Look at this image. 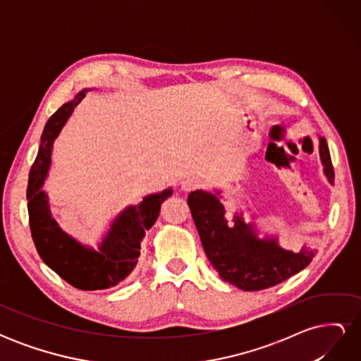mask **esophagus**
<instances>
[{"instance_id":"esophagus-1","label":"esophagus","mask_w":361,"mask_h":361,"mask_svg":"<svg viewBox=\"0 0 361 361\" xmlns=\"http://www.w3.org/2000/svg\"><path fill=\"white\" fill-rule=\"evenodd\" d=\"M202 179H199V178H187V179H183L182 182H180V190L182 191H192V190H197V188H200L202 187Z\"/></svg>"}]
</instances>
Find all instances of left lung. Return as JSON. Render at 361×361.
I'll return each instance as SVG.
<instances>
[{
    "mask_svg": "<svg viewBox=\"0 0 361 361\" xmlns=\"http://www.w3.org/2000/svg\"><path fill=\"white\" fill-rule=\"evenodd\" d=\"M319 158L324 176L330 185L334 183V170L326 140L319 135ZM221 188L212 192L195 190L188 195V206L197 227L204 253L218 274L231 285L243 290L267 289L298 274L307 267L314 251L302 245L298 253L283 248L277 235L260 236L256 221L247 223L244 211L238 209L232 223L226 220L227 200ZM250 216H259L250 207Z\"/></svg>",
    "mask_w": 361,
    "mask_h": 361,
    "instance_id": "1",
    "label": "left lung"
}]
</instances>
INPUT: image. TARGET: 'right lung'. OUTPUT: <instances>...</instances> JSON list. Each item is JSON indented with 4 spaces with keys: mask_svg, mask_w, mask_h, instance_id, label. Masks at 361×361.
I'll use <instances>...</instances> for the list:
<instances>
[{
    "mask_svg": "<svg viewBox=\"0 0 361 361\" xmlns=\"http://www.w3.org/2000/svg\"><path fill=\"white\" fill-rule=\"evenodd\" d=\"M90 90L82 89L49 117L40 137L27 187L30 228L37 253L52 271L81 290L113 288L133 272L140 257L141 241L158 220L162 202L173 194V190L167 188L146 194L137 204L125 206L111 218L96 248L81 243L60 227L52 216L49 195L43 190V185L49 176L54 141L75 106Z\"/></svg>",
    "mask_w": 361,
    "mask_h": 361,
    "instance_id": "add662e5",
    "label": "right lung"
}]
</instances>
